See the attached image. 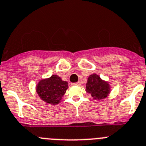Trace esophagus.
I'll list each match as a JSON object with an SVG mask.
<instances>
[{"instance_id": "esophagus-1", "label": "esophagus", "mask_w": 146, "mask_h": 146, "mask_svg": "<svg viewBox=\"0 0 146 146\" xmlns=\"http://www.w3.org/2000/svg\"><path fill=\"white\" fill-rule=\"evenodd\" d=\"M81 84V83L78 81V82H76V83H73V84H72V85H77V86H79V85Z\"/></svg>"}]
</instances>
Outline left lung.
<instances>
[{"mask_svg": "<svg viewBox=\"0 0 146 146\" xmlns=\"http://www.w3.org/2000/svg\"><path fill=\"white\" fill-rule=\"evenodd\" d=\"M111 86L109 82L103 80L97 73H92L88 77L86 84V92L91 94L95 100H102L109 96Z\"/></svg>", "mask_w": 146, "mask_h": 146, "instance_id": "left-lung-1", "label": "left lung"}]
</instances>
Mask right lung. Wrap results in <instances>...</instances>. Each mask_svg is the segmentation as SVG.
Returning a JSON list of instances; mask_svg holds the SVG:
<instances>
[{
  "instance_id": "1",
  "label": "right lung",
  "mask_w": 146,
  "mask_h": 146,
  "mask_svg": "<svg viewBox=\"0 0 146 146\" xmlns=\"http://www.w3.org/2000/svg\"><path fill=\"white\" fill-rule=\"evenodd\" d=\"M68 83L54 74L49 78H41L35 86V91L41 100L49 105H57L68 89Z\"/></svg>"
}]
</instances>
